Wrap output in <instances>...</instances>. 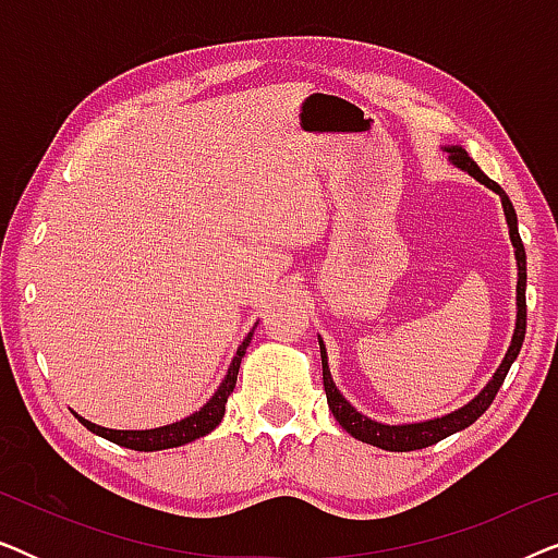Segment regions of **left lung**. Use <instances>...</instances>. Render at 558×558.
Segmentation results:
<instances>
[{"label": "left lung", "mask_w": 558, "mask_h": 558, "mask_svg": "<svg viewBox=\"0 0 558 558\" xmlns=\"http://www.w3.org/2000/svg\"><path fill=\"white\" fill-rule=\"evenodd\" d=\"M447 151L452 155V162L457 167H462L464 172H470L472 178L480 180L483 185H487L500 195L502 210H506L508 228H510V241H513L515 258H518V323H515L513 342H510V348L506 353V361H502L500 368L495 371L493 380L483 388V393L475 396V399H472L468 407L452 411V414H447L441 418H432V422L401 424V426H388V424L373 422V418L357 414V411L350 407L345 399H342L340 391L332 384L330 371H327L325 348H323V340H319V355H323V386H325V393H327V407H330L332 416L338 418L342 429H345L348 434H353L355 439H361V441H365V445H373L378 449H388V452H411V449L432 447L445 437H449V434H454V432L464 429V426L475 424L477 418L485 414L487 407L493 403L495 393L500 391L502 380H506L510 365H513L518 353H521V345H523V338H525V248H523L521 235H518V218H515L513 203H510L506 190H502L495 180L487 178V174L480 170L475 162H472V157L462 147H447Z\"/></svg>", "instance_id": "8db88e82"}]
</instances>
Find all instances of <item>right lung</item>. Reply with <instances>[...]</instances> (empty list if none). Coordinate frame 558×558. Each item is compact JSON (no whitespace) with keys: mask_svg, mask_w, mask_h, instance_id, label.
<instances>
[{"mask_svg":"<svg viewBox=\"0 0 558 558\" xmlns=\"http://www.w3.org/2000/svg\"><path fill=\"white\" fill-rule=\"evenodd\" d=\"M251 342V335L246 340L241 342L239 353H235L231 368H228V376L220 388L216 391V396L205 403L201 411H195L193 416L182 418V422L159 426V429H144V432H117V429H104V426H96L86 422V418L78 416V422L90 429L98 437L113 441V445H121L126 449H136V452H155V449H167V447H180L187 445V441L201 439L205 434L216 429L220 424V418L226 414V401L228 396L233 393L235 388V378H239V368H241V357L246 355V348Z\"/></svg>","mask_w":558,"mask_h":558,"instance_id":"1","label":"right lung"}]
</instances>
